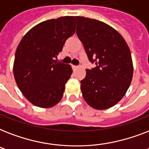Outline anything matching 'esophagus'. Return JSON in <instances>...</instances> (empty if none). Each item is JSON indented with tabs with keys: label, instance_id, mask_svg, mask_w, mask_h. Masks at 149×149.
Returning a JSON list of instances; mask_svg holds the SVG:
<instances>
[{
	"label": "esophagus",
	"instance_id": "34e87169",
	"mask_svg": "<svg viewBox=\"0 0 149 149\" xmlns=\"http://www.w3.org/2000/svg\"><path fill=\"white\" fill-rule=\"evenodd\" d=\"M72 69H73V70H77V69H78V66H77V65H72Z\"/></svg>",
	"mask_w": 149,
	"mask_h": 149
}]
</instances>
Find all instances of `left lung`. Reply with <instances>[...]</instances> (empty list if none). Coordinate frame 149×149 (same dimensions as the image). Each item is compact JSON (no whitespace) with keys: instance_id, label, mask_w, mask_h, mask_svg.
Wrapping results in <instances>:
<instances>
[{"instance_id":"left-lung-1","label":"left lung","mask_w":149,"mask_h":149,"mask_svg":"<svg viewBox=\"0 0 149 149\" xmlns=\"http://www.w3.org/2000/svg\"><path fill=\"white\" fill-rule=\"evenodd\" d=\"M77 34L89 60L96 67L86 70L80 81L86 104L97 110L117 104L125 95L133 77L129 47L117 30L104 22L76 16Z\"/></svg>"}]
</instances>
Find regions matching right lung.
<instances>
[{
    "mask_svg": "<svg viewBox=\"0 0 149 149\" xmlns=\"http://www.w3.org/2000/svg\"><path fill=\"white\" fill-rule=\"evenodd\" d=\"M73 16L47 20L31 29L20 42L13 65L18 88L29 102L49 108L63 98L71 65L58 63L65 41L75 33Z\"/></svg>",
    "mask_w": 149,
    "mask_h": 149,
    "instance_id": "1",
    "label": "right lung"
}]
</instances>
